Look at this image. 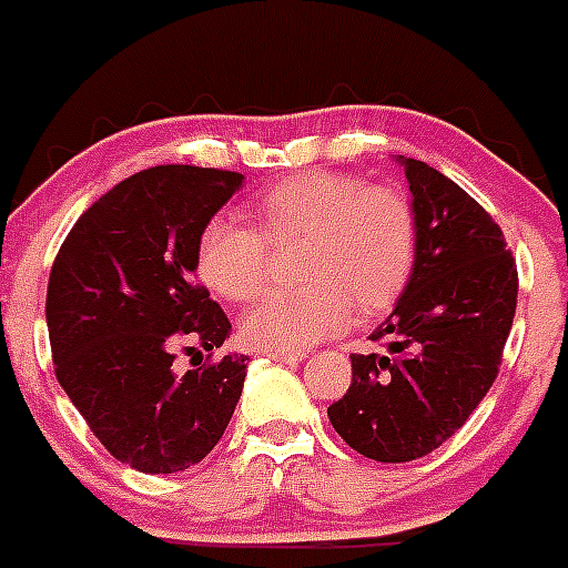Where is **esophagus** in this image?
Here are the masks:
<instances>
[{"mask_svg": "<svg viewBox=\"0 0 568 568\" xmlns=\"http://www.w3.org/2000/svg\"><path fill=\"white\" fill-rule=\"evenodd\" d=\"M273 361H281V364H293V361H301L304 353H267Z\"/></svg>", "mask_w": 568, "mask_h": 568, "instance_id": "esophagus-1", "label": "esophagus"}]
</instances>
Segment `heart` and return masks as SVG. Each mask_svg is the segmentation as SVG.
Masks as SVG:
<instances>
[{
	"mask_svg": "<svg viewBox=\"0 0 568 568\" xmlns=\"http://www.w3.org/2000/svg\"><path fill=\"white\" fill-rule=\"evenodd\" d=\"M253 215L258 230L227 215L210 219L195 239V273L215 295L244 304L267 284V244L304 239V287L264 295L241 321L244 341L267 353H301L341 333L355 310L386 313L415 273L418 215L386 184L307 170L255 195Z\"/></svg>",
	"mask_w": 568,
	"mask_h": 568,
	"instance_id": "1",
	"label": "heart"
}]
</instances>
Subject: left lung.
<instances>
[{
  "label": "left lung",
  "instance_id": "left-lung-1",
  "mask_svg": "<svg viewBox=\"0 0 568 568\" xmlns=\"http://www.w3.org/2000/svg\"><path fill=\"white\" fill-rule=\"evenodd\" d=\"M398 162L420 230L415 273L369 335L384 353L349 355L353 384L327 409L381 464L424 458L458 433L498 378L518 307V264L495 219L429 164Z\"/></svg>",
  "mask_w": 568,
  "mask_h": 568
}]
</instances>
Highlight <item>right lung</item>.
<instances>
[{"label": "right lung", "instance_id": "1", "mask_svg": "<svg viewBox=\"0 0 568 568\" xmlns=\"http://www.w3.org/2000/svg\"><path fill=\"white\" fill-rule=\"evenodd\" d=\"M241 179L193 164L130 175L79 215L50 270L59 384L104 449L148 475L207 458L241 398L247 355L213 361L230 321L195 284V239ZM179 348L209 361L179 374Z\"/></svg>", "mask_w": 568, "mask_h": 568}]
</instances>
